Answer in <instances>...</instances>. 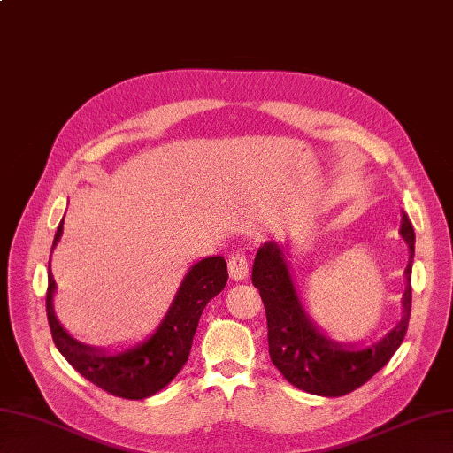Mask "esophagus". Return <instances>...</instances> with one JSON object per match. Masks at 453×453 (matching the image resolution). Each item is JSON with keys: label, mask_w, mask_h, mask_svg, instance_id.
<instances>
[{"label": "esophagus", "mask_w": 453, "mask_h": 453, "mask_svg": "<svg viewBox=\"0 0 453 453\" xmlns=\"http://www.w3.org/2000/svg\"><path fill=\"white\" fill-rule=\"evenodd\" d=\"M248 271H250V263L246 253L242 250H236L228 256V273H230V279L233 280H244L248 277Z\"/></svg>", "instance_id": "obj_1"}]
</instances>
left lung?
Returning a JSON list of instances; mask_svg holds the SVG:
<instances>
[{
    "mask_svg": "<svg viewBox=\"0 0 453 453\" xmlns=\"http://www.w3.org/2000/svg\"><path fill=\"white\" fill-rule=\"evenodd\" d=\"M400 234L410 248L405 267L403 315L388 334L369 348H344L319 333L310 321L294 288L284 251L274 242L257 250L251 282L267 313L269 356L273 365L296 388L325 398H336L359 388L379 372L400 348L411 315V267L415 256V233L403 213Z\"/></svg>",
    "mask_w": 453,
    "mask_h": 453,
    "instance_id": "obj_1",
    "label": "left lung"
}]
</instances>
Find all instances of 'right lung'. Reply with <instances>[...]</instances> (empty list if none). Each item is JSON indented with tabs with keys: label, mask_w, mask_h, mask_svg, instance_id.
<instances>
[{
	"label": "right lung",
	"mask_w": 453,
	"mask_h": 453,
	"mask_svg": "<svg viewBox=\"0 0 453 453\" xmlns=\"http://www.w3.org/2000/svg\"><path fill=\"white\" fill-rule=\"evenodd\" d=\"M61 234L63 220L55 233L53 248L58 246ZM226 280L228 271L225 257L215 256L197 261L184 277L156 333L136 348L111 356L81 344L61 326L53 311L55 280L48 267L46 311L51 338L74 371H79L97 388L125 400L150 398L165 388L188 361L202 311L209 300L225 288Z\"/></svg>",
	"instance_id": "obj_1"
}]
</instances>
